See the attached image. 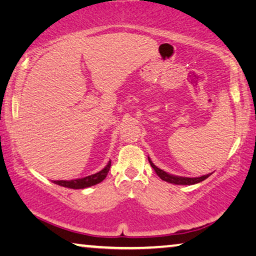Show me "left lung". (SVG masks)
<instances>
[{"label": "left lung", "instance_id": "obj_1", "mask_svg": "<svg viewBox=\"0 0 256 256\" xmlns=\"http://www.w3.org/2000/svg\"><path fill=\"white\" fill-rule=\"evenodd\" d=\"M148 162H150L151 167L154 169V172H156V175L162 180H166L168 183H172V184H178V186H192V184H196L199 182H202L205 180L207 178H210L212 174H207L204 176H200V178H180V176H174V175H169L166 172H164L162 169H160L156 166L152 162L151 159L148 158Z\"/></svg>", "mask_w": 256, "mask_h": 256}]
</instances>
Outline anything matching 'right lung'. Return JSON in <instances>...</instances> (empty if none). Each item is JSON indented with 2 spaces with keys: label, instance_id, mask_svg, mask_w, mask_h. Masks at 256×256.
<instances>
[{
  "label": "right lung",
  "instance_id": "right-lung-1",
  "mask_svg": "<svg viewBox=\"0 0 256 256\" xmlns=\"http://www.w3.org/2000/svg\"><path fill=\"white\" fill-rule=\"evenodd\" d=\"M110 167H111V161H108V164H106L100 172H96V174L87 176V178L70 180H54V183L58 184V186H65L70 188H86L96 186V184L100 183L102 180L106 178V175H108Z\"/></svg>",
  "mask_w": 256,
  "mask_h": 256
}]
</instances>
